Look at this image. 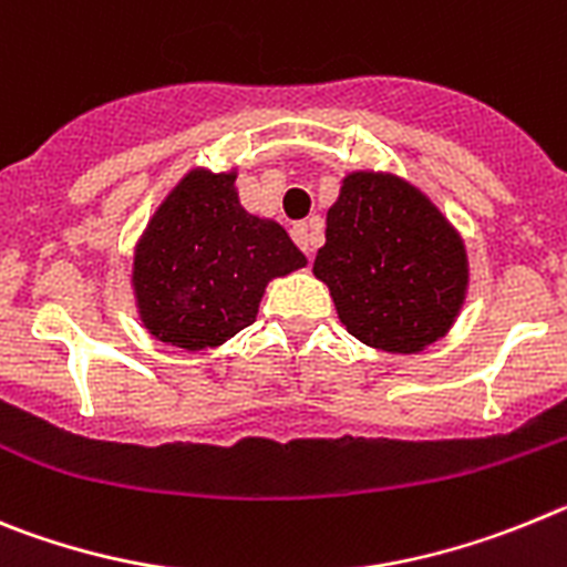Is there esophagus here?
Segmentation results:
<instances>
[{
  "label": "esophagus",
  "mask_w": 567,
  "mask_h": 567,
  "mask_svg": "<svg viewBox=\"0 0 567 567\" xmlns=\"http://www.w3.org/2000/svg\"><path fill=\"white\" fill-rule=\"evenodd\" d=\"M290 237H293V243L299 248H302L305 254H313V246H316V234L313 228L308 226V223H296L293 228H290Z\"/></svg>",
  "instance_id": "obj_1"
}]
</instances>
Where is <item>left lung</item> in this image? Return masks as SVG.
Segmentation results:
<instances>
[{
    "mask_svg": "<svg viewBox=\"0 0 567 567\" xmlns=\"http://www.w3.org/2000/svg\"><path fill=\"white\" fill-rule=\"evenodd\" d=\"M347 333L384 353L435 344L461 316L468 257L441 208L392 172H347L313 262Z\"/></svg>",
    "mask_w": 567,
    "mask_h": 567,
    "instance_id": "left-lung-1",
    "label": "left lung"
}]
</instances>
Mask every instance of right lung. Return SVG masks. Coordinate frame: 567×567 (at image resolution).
I'll list each match as a JSON object with an SVG mask.
<instances>
[{"instance_id": "1", "label": "right lung", "mask_w": 567, "mask_h": 567, "mask_svg": "<svg viewBox=\"0 0 567 567\" xmlns=\"http://www.w3.org/2000/svg\"><path fill=\"white\" fill-rule=\"evenodd\" d=\"M305 265L277 220L243 208L237 169L195 166L137 237L130 279L146 333L200 353L254 324L268 282Z\"/></svg>"}]
</instances>
